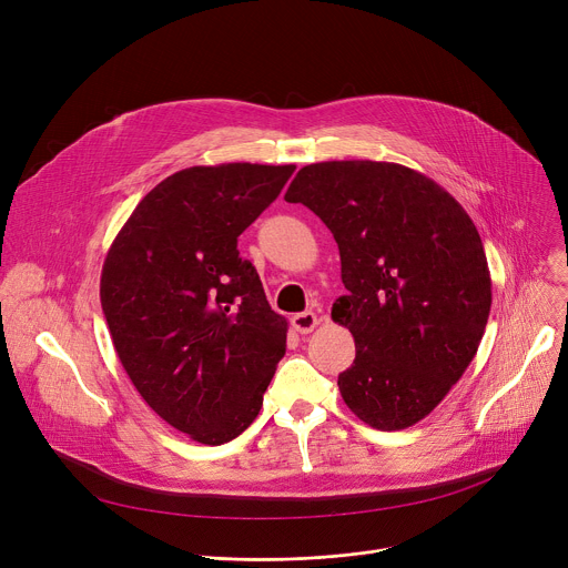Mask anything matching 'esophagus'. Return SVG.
I'll return each instance as SVG.
<instances>
[{
	"mask_svg": "<svg viewBox=\"0 0 568 568\" xmlns=\"http://www.w3.org/2000/svg\"><path fill=\"white\" fill-rule=\"evenodd\" d=\"M318 326V318L314 312L305 310V312H298L292 316V328L298 333V335H310L314 328Z\"/></svg>",
	"mask_w": 568,
	"mask_h": 568,
	"instance_id": "34e87169",
	"label": "esophagus"
}]
</instances>
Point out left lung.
Returning a JSON list of instances; mask_svg holds the SVG:
<instances>
[{
    "mask_svg": "<svg viewBox=\"0 0 568 568\" xmlns=\"http://www.w3.org/2000/svg\"><path fill=\"white\" fill-rule=\"evenodd\" d=\"M287 202L326 224L348 290L333 321L355 339L337 384L373 429H407L463 377L485 333L493 281L465 209L427 175L390 161H321L296 173Z\"/></svg>",
    "mask_w": 568,
    "mask_h": 568,
    "instance_id": "8db88e82",
    "label": "left lung"
}]
</instances>
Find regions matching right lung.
Segmentation results:
<instances>
[{
	"mask_svg": "<svg viewBox=\"0 0 568 568\" xmlns=\"http://www.w3.org/2000/svg\"><path fill=\"white\" fill-rule=\"evenodd\" d=\"M296 166L220 164L159 182L105 256L101 305L114 351L148 407L202 445L245 432L285 355L287 318L237 235Z\"/></svg>",
	"mask_w": 568,
	"mask_h": 568,
	"instance_id": "right-lung-1",
	"label": "right lung"
}]
</instances>
